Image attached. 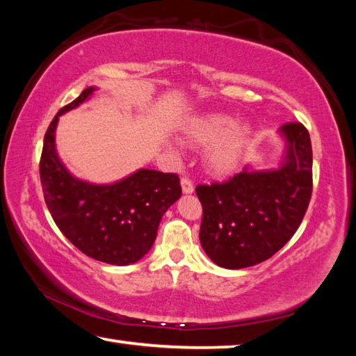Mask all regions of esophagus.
I'll list each match as a JSON object with an SVG mask.
<instances>
[{
	"label": "esophagus",
	"instance_id": "esophagus-1",
	"mask_svg": "<svg viewBox=\"0 0 356 356\" xmlns=\"http://www.w3.org/2000/svg\"><path fill=\"white\" fill-rule=\"evenodd\" d=\"M180 185H182V191L185 193V195H190V193L195 191V186H193V182L188 177L180 179Z\"/></svg>",
	"mask_w": 356,
	"mask_h": 356
}]
</instances>
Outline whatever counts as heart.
<instances>
[{"instance_id":"1","label":"heart","mask_w":356,"mask_h":356,"mask_svg":"<svg viewBox=\"0 0 356 356\" xmlns=\"http://www.w3.org/2000/svg\"><path fill=\"white\" fill-rule=\"evenodd\" d=\"M254 140L248 124H238L226 114H206L191 119L184 129V141L195 149H209L206 163L216 176H231L243 163Z\"/></svg>"}]
</instances>
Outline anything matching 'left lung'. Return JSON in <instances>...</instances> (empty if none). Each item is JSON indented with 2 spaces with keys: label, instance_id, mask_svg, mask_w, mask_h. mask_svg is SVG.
<instances>
[{
  "label": "left lung",
  "instance_id": "left-lung-1",
  "mask_svg": "<svg viewBox=\"0 0 356 356\" xmlns=\"http://www.w3.org/2000/svg\"><path fill=\"white\" fill-rule=\"evenodd\" d=\"M287 154L280 170L248 166L222 184L197 185L202 204L200 240L206 254L225 268L261 264L297 231L312 193V147L300 122L281 127Z\"/></svg>",
  "mask_w": 356,
  "mask_h": 356
}]
</instances>
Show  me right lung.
Segmentation results:
<instances>
[{"mask_svg": "<svg viewBox=\"0 0 356 356\" xmlns=\"http://www.w3.org/2000/svg\"><path fill=\"white\" fill-rule=\"evenodd\" d=\"M94 89H84L48 125L39 163L42 191L59 231L78 250L95 261L129 265L152 248L161 216L182 188L174 172L140 170L116 184L92 185L65 170L55 149L56 124Z\"/></svg>", "mask_w": 356, "mask_h": 356, "instance_id": "add662e5", "label": "right lung"}]
</instances>
